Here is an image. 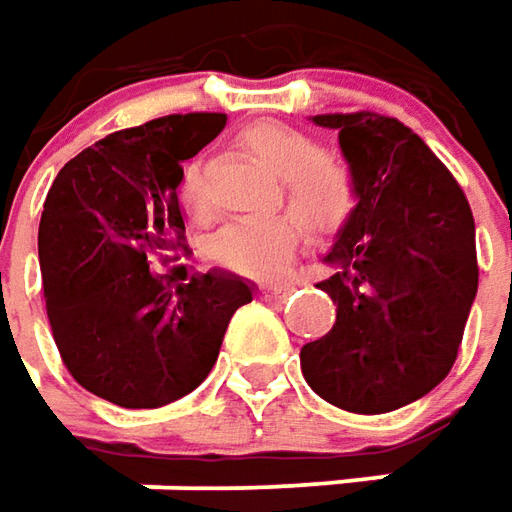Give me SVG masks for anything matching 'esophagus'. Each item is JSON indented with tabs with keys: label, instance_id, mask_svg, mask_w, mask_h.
<instances>
[{
	"label": "esophagus",
	"instance_id": "1",
	"mask_svg": "<svg viewBox=\"0 0 512 512\" xmlns=\"http://www.w3.org/2000/svg\"><path fill=\"white\" fill-rule=\"evenodd\" d=\"M291 291H294L291 283H260V286H257V294H260L263 300H269V303H283Z\"/></svg>",
	"mask_w": 512,
	"mask_h": 512
}]
</instances>
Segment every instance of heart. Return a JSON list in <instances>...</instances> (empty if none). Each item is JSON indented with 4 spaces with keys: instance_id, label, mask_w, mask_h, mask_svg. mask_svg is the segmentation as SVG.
Listing matches in <instances>:
<instances>
[{
    "instance_id": "1",
    "label": "heart",
    "mask_w": 512,
    "mask_h": 512,
    "mask_svg": "<svg viewBox=\"0 0 512 512\" xmlns=\"http://www.w3.org/2000/svg\"><path fill=\"white\" fill-rule=\"evenodd\" d=\"M240 144L260 158L274 175L286 178L294 209L317 235H334L357 206V181L351 167L323 155L314 135L283 121H257L240 135ZM181 203L195 221L209 218V201L201 167H186L181 178ZM300 223L291 215L274 218H238L221 226L209 252L229 272L243 277L280 274L297 252Z\"/></svg>"
}]
</instances>
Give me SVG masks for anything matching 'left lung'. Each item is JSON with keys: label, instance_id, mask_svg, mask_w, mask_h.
I'll use <instances>...</instances> for the list:
<instances>
[{"label": "left lung", "instance_id": "obj_1", "mask_svg": "<svg viewBox=\"0 0 512 512\" xmlns=\"http://www.w3.org/2000/svg\"><path fill=\"white\" fill-rule=\"evenodd\" d=\"M340 133L357 206L317 283L337 303L326 337L303 345L317 397L351 414H388L433 391L456 362L479 289L476 226L448 167L397 118L314 115Z\"/></svg>", "mask_w": 512, "mask_h": 512}]
</instances>
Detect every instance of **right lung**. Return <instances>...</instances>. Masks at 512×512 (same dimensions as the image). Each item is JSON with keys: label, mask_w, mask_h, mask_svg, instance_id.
I'll return each mask as SVG.
<instances>
[{"label": "right lung", "mask_w": 512, "mask_h": 512, "mask_svg": "<svg viewBox=\"0 0 512 512\" xmlns=\"http://www.w3.org/2000/svg\"><path fill=\"white\" fill-rule=\"evenodd\" d=\"M223 127V113H186L118 130L67 161L47 192L39 266L53 340L81 388L113 405L161 408L195 391L232 314L252 303L235 274L172 289L150 269L186 252L181 164Z\"/></svg>", "instance_id": "right-lung-1"}]
</instances>
